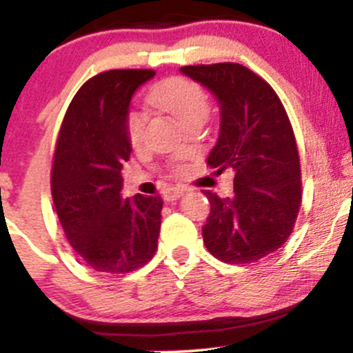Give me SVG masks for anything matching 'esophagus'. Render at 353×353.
I'll use <instances>...</instances> for the list:
<instances>
[{
	"mask_svg": "<svg viewBox=\"0 0 353 353\" xmlns=\"http://www.w3.org/2000/svg\"><path fill=\"white\" fill-rule=\"evenodd\" d=\"M181 194H184V190H179V188H169V190L163 191V199H165V201H174V199L179 198Z\"/></svg>",
	"mask_w": 353,
	"mask_h": 353,
	"instance_id": "obj_1",
	"label": "esophagus"
}]
</instances>
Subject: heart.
Listing matches in <instances>:
<instances>
[{"label":"heart","mask_w":353,"mask_h":353,"mask_svg":"<svg viewBox=\"0 0 353 353\" xmlns=\"http://www.w3.org/2000/svg\"><path fill=\"white\" fill-rule=\"evenodd\" d=\"M148 102L160 110L172 114L181 123L188 124L205 121L210 116V97L201 83L188 77H169L159 81L148 92ZM147 114L137 108H130L124 114V133L128 143L140 148L145 141ZM183 165L177 160L170 162V172L179 174Z\"/></svg>","instance_id":"1"}]
</instances>
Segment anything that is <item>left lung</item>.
Masks as SVG:
<instances>
[{"instance_id":"left-lung-1","label":"left lung","mask_w":353,"mask_h":353,"mask_svg":"<svg viewBox=\"0 0 353 353\" xmlns=\"http://www.w3.org/2000/svg\"><path fill=\"white\" fill-rule=\"evenodd\" d=\"M181 71L210 88L222 109L208 165L216 174L236 172L232 198L205 191L203 243L223 263H254L285 243L301 208V160L287 110L272 85L239 63Z\"/></svg>"}]
</instances>
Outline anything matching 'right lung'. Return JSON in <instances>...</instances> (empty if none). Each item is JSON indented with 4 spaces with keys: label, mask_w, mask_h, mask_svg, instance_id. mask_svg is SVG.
Here are the masks:
<instances>
[{
    "label": "right lung",
    "mask_w": 353,
    "mask_h": 353,
    "mask_svg": "<svg viewBox=\"0 0 353 353\" xmlns=\"http://www.w3.org/2000/svg\"><path fill=\"white\" fill-rule=\"evenodd\" d=\"M154 70H109L85 81L56 140L51 193L68 243L95 272L130 273L154 258L162 198L121 196L130 160L124 114Z\"/></svg>",
    "instance_id": "right-lung-1"
}]
</instances>
